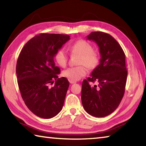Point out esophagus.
<instances>
[{"label":"esophagus","instance_id":"1","mask_svg":"<svg viewBox=\"0 0 146 146\" xmlns=\"http://www.w3.org/2000/svg\"><path fill=\"white\" fill-rule=\"evenodd\" d=\"M70 84H75V83H76L75 81H71V80H70Z\"/></svg>","mask_w":146,"mask_h":146}]
</instances>
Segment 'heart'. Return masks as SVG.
<instances>
[{
    "label": "heart",
    "instance_id": "b5f03b06",
    "mask_svg": "<svg viewBox=\"0 0 146 146\" xmlns=\"http://www.w3.org/2000/svg\"><path fill=\"white\" fill-rule=\"evenodd\" d=\"M70 51L73 54H79L78 64H80L75 67H70L62 72L64 77L69 80L76 81L80 79L87 73L88 68L93 69L99 62V55L97 51L94 50L93 46L89 42L85 40H78L69 47ZM56 62L61 67H65L68 63V55L63 48L59 49L55 55Z\"/></svg>",
    "mask_w": 146,
    "mask_h": 146
}]
</instances>
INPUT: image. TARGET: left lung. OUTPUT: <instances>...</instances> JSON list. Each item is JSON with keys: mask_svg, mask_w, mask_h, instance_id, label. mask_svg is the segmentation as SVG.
Masks as SVG:
<instances>
[{"mask_svg": "<svg viewBox=\"0 0 146 146\" xmlns=\"http://www.w3.org/2000/svg\"><path fill=\"white\" fill-rule=\"evenodd\" d=\"M87 39L97 43L101 58L90 77L83 81L81 100L88 114L104 117L118 108L124 95L127 75L125 55L118 42L108 33L91 32ZM95 81L98 86L89 84Z\"/></svg>", "mask_w": 146, "mask_h": 146, "instance_id": "8db88e82", "label": "left lung"}]
</instances>
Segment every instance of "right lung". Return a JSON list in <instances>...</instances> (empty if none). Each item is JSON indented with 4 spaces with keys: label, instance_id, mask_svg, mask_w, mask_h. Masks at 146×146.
Segmentation results:
<instances>
[{
    "label": "right lung",
    "instance_id": "1",
    "mask_svg": "<svg viewBox=\"0 0 146 146\" xmlns=\"http://www.w3.org/2000/svg\"><path fill=\"white\" fill-rule=\"evenodd\" d=\"M70 39L68 35L40 33L31 38L19 54L16 73L22 98L40 118H53L62 109L70 84L66 78H58L60 70L54 57ZM54 80L55 86L50 88Z\"/></svg>",
    "mask_w": 146,
    "mask_h": 146
}]
</instances>
